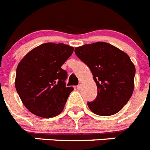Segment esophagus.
I'll use <instances>...</instances> for the list:
<instances>
[{
	"mask_svg": "<svg viewBox=\"0 0 150 150\" xmlns=\"http://www.w3.org/2000/svg\"><path fill=\"white\" fill-rule=\"evenodd\" d=\"M81 87H82V85L81 84H79V85H78V86H77V89H78V90H81Z\"/></svg>",
	"mask_w": 150,
	"mask_h": 150,
	"instance_id": "obj_1",
	"label": "esophagus"
}]
</instances>
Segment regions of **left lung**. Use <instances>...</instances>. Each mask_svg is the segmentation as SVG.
<instances>
[{"label": "left lung", "instance_id": "left-lung-1", "mask_svg": "<svg viewBox=\"0 0 150 150\" xmlns=\"http://www.w3.org/2000/svg\"><path fill=\"white\" fill-rule=\"evenodd\" d=\"M75 54L91 70L98 90L89 108L99 116L118 113L126 105L134 87L135 67L129 55L105 42L77 47Z\"/></svg>", "mask_w": 150, "mask_h": 150}]
</instances>
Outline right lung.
Listing matches in <instances>:
<instances>
[{
    "instance_id": "add662e5",
    "label": "right lung",
    "mask_w": 150,
    "mask_h": 150,
    "mask_svg": "<svg viewBox=\"0 0 150 150\" xmlns=\"http://www.w3.org/2000/svg\"><path fill=\"white\" fill-rule=\"evenodd\" d=\"M73 51V47L63 43H44L19 62L15 86L22 103L32 114L50 118L63 111L74 89L66 87L67 72L61 67Z\"/></svg>"
}]
</instances>
